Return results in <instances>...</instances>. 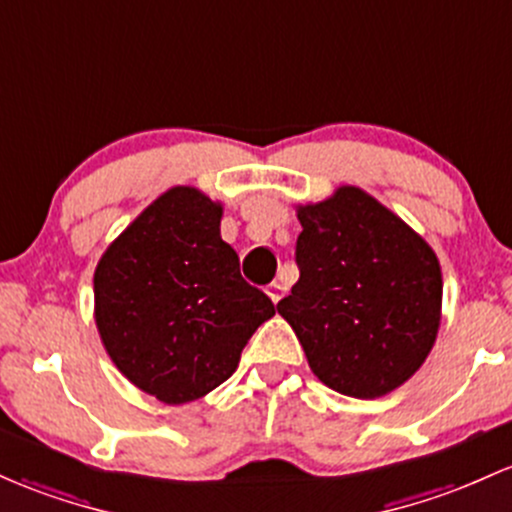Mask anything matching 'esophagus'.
<instances>
[{
    "label": "esophagus",
    "instance_id": "1",
    "mask_svg": "<svg viewBox=\"0 0 512 512\" xmlns=\"http://www.w3.org/2000/svg\"><path fill=\"white\" fill-rule=\"evenodd\" d=\"M265 291H267V296H269V299H272L274 303H277L279 299H282V291H284V286L279 284V282H272V284L267 286Z\"/></svg>",
    "mask_w": 512,
    "mask_h": 512
}]
</instances>
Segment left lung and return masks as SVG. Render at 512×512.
<instances>
[{
	"label": "left lung",
	"mask_w": 512,
	"mask_h": 512,
	"mask_svg": "<svg viewBox=\"0 0 512 512\" xmlns=\"http://www.w3.org/2000/svg\"><path fill=\"white\" fill-rule=\"evenodd\" d=\"M299 282L277 303L308 367L333 391L379 398L435 345L442 272L432 247L359 187L296 209Z\"/></svg>",
	"instance_id": "1"
}]
</instances>
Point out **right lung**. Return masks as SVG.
Returning a JSON list of instances; mask_svg holds the SVG:
<instances>
[{"mask_svg":"<svg viewBox=\"0 0 512 512\" xmlns=\"http://www.w3.org/2000/svg\"><path fill=\"white\" fill-rule=\"evenodd\" d=\"M221 216L199 189H167L94 269V320L111 362L167 406L221 386L274 316L269 296L240 277Z\"/></svg>","mask_w":512,"mask_h":512,"instance_id":"right-lung-1","label":"right lung"}]
</instances>
